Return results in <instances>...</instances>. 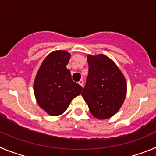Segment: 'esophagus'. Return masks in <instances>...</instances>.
<instances>
[{
	"mask_svg": "<svg viewBox=\"0 0 156 156\" xmlns=\"http://www.w3.org/2000/svg\"><path fill=\"white\" fill-rule=\"evenodd\" d=\"M78 83L79 84V85H81V87H83V84H84V81H83V80H82V79H81V80H80L79 81H78Z\"/></svg>",
	"mask_w": 156,
	"mask_h": 156,
	"instance_id": "1",
	"label": "esophagus"
}]
</instances>
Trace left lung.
Listing matches in <instances>:
<instances>
[{
    "mask_svg": "<svg viewBox=\"0 0 156 156\" xmlns=\"http://www.w3.org/2000/svg\"><path fill=\"white\" fill-rule=\"evenodd\" d=\"M88 75L81 95L95 117H111L125 99V78L114 62L105 55L88 56Z\"/></svg>",
    "mask_w": 156,
    "mask_h": 156,
    "instance_id": "left-lung-1",
    "label": "left lung"
}]
</instances>
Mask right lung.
Instances as JSON below:
<instances>
[{"mask_svg": "<svg viewBox=\"0 0 156 156\" xmlns=\"http://www.w3.org/2000/svg\"><path fill=\"white\" fill-rule=\"evenodd\" d=\"M70 57L67 51L52 52L43 61L35 79L34 93L38 104L51 116L62 114L82 90L81 85L73 81L66 68Z\"/></svg>", "mask_w": 156, "mask_h": 156, "instance_id": "add662e5", "label": "right lung"}]
</instances>
